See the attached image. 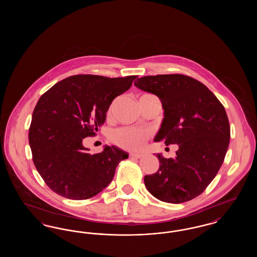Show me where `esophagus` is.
Instances as JSON below:
<instances>
[{
    "mask_svg": "<svg viewBox=\"0 0 257 257\" xmlns=\"http://www.w3.org/2000/svg\"><path fill=\"white\" fill-rule=\"evenodd\" d=\"M129 156H130L131 158H135V159H140V158L144 157V154H142V153H131Z\"/></svg>",
    "mask_w": 257,
    "mask_h": 257,
    "instance_id": "1",
    "label": "esophagus"
}]
</instances>
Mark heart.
<instances>
[{
	"mask_svg": "<svg viewBox=\"0 0 257 257\" xmlns=\"http://www.w3.org/2000/svg\"><path fill=\"white\" fill-rule=\"evenodd\" d=\"M150 95V94H144ZM110 111H108V115H110ZM150 136V131L147 129L140 128H131V127H123L115 130L111 136V142L127 150H139L145 147L147 139Z\"/></svg>",
	"mask_w": 257,
	"mask_h": 257,
	"instance_id": "b5f03b06",
	"label": "heart"
}]
</instances>
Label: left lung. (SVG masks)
Masks as SVG:
<instances>
[{
	"instance_id": "left-lung-1",
	"label": "left lung",
	"mask_w": 257,
	"mask_h": 257,
	"mask_svg": "<svg viewBox=\"0 0 257 257\" xmlns=\"http://www.w3.org/2000/svg\"><path fill=\"white\" fill-rule=\"evenodd\" d=\"M134 85L162 102L165 112L156 142L179 147L174 159L157 154L159 170L145 176L147 190L169 203L199 196L217 175L229 145L224 107L207 86L183 74L145 76Z\"/></svg>"
}]
</instances>
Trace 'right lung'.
Masks as SVG:
<instances>
[{"mask_svg":"<svg viewBox=\"0 0 257 257\" xmlns=\"http://www.w3.org/2000/svg\"><path fill=\"white\" fill-rule=\"evenodd\" d=\"M137 76L109 78L74 75L52 86L37 101L29 129L33 161L59 196L86 199L113 178L128 154L115 147L90 154L85 138L96 136L112 100L128 90Z\"/></svg>","mask_w":257,"mask_h":257,"instance_id":"obj_1","label":"right lung"}]
</instances>
